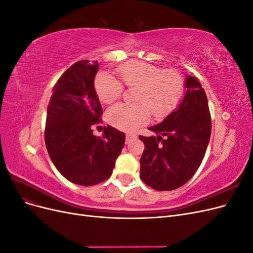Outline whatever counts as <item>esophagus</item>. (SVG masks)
<instances>
[{
	"label": "esophagus",
	"instance_id": "34e87169",
	"mask_svg": "<svg viewBox=\"0 0 253 253\" xmlns=\"http://www.w3.org/2000/svg\"><path fill=\"white\" fill-rule=\"evenodd\" d=\"M136 138L135 134H126V143H129L133 139Z\"/></svg>",
	"mask_w": 253,
	"mask_h": 253
}]
</instances>
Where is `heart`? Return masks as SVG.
<instances>
[{"label":"heart","instance_id":"b5f03b06","mask_svg":"<svg viewBox=\"0 0 253 253\" xmlns=\"http://www.w3.org/2000/svg\"><path fill=\"white\" fill-rule=\"evenodd\" d=\"M119 77L127 87H135V103H119L108 113L109 124L122 131H134L147 124L153 116L162 119L168 116L183 95L185 82L182 76L174 70H163L144 61H129L117 67ZM99 100L110 104L121 97L122 84L106 73H99L94 81Z\"/></svg>","mask_w":253,"mask_h":253}]
</instances>
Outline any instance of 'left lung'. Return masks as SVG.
<instances>
[{
	"mask_svg": "<svg viewBox=\"0 0 253 253\" xmlns=\"http://www.w3.org/2000/svg\"><path fill=\"white\" fill-rule=\"evenodd\" d=\"M185 88L178 108L149 127L157 136H139L144 143L140 178L157 191L175 190L192 178L210 140L211 116L205 90L190 75Z\"/></svg>",
	"mask_w": 253,
	"mask_h": 253,
	"instance_id": "left-lung-1",
	"label": "left lung"
}]
</instances>
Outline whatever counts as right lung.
Segmentation results:
<instances>
[{
  "label": "right lung",
  "mask_w": 253,
  "mask_h": 253,
  "mask_svg": "<svg viewBox=\"0 0 253 253\" xmlns=\"http://www.w3.org/2000/svg\"><path fill=\"white\" fill-rule=\"evenodd\" d=\"M98 62L82 60L61 76L47 106L45 145L57 170L80 186L108 179L125 145L126 135L110 126L102 137L93 134L102 106L94 88Z\"/></svg>",
  "instance_id": "1"
}]
</instances>
